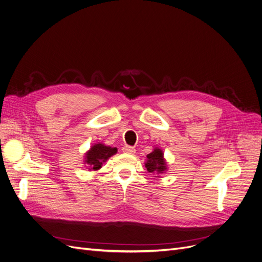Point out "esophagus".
I'll return each mask as SVG.
<instances>
[{
  "label": "esophagus",
  "mask_w": 262,
  "mask_h": 262,
  "mask_svg": "<svg viewBox=\"0 0 262 262\" xmlns=\"http://www.w3.org/2000/svg\"><path fill=\"white\" fill-rule=\"evenodd\" d=\"M122 150H123V153H125V154H135V152H136L135 147L129 146V145H125L122 148Z\"/></svg>",
  "instance_id": "34e87169"
}]
</instances>
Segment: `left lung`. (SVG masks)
Segmentation results:
<instances>
[{
	"mask_svg": "<svg viewBox=\"0 0 262 262\" xmlns=\"http://www.w3.org/2000/svg\"><path fill=\"white\" fill-rule=\"evenodd\" d=\"M146 162H145V168L149 173H157L161 174L168 170L167 168V162L163 158V152L162 149L156 147L152 153L147 154L146 156Z\"/></svg>",
	"mask_w": 262,
	"mask_h": 262,
	"instance_id": "obj_1",
	"label": "left lung"
}]
</instances>
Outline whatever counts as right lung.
Masks as SVG:
<instances>
[{"mask_svg": "<svg viewBox=\"0 0 262 262\" xmlns=\"http://www.w3.org/2000/svg\"><path fill=\"white\" fill-rule=\"evenodd\" d=\"M117 147L107 146L103 143H96L90 147L86 153L85 163L89 166V170H100L103 162H105L109 157L117 154Z\"/></svg>", "mask_w": 262, "mask_h": 262, "instance_id": "obj_1", "label": "right lung"}]
</instances>
